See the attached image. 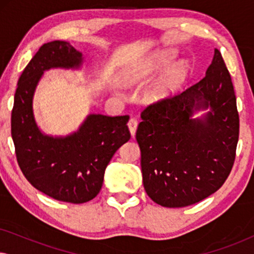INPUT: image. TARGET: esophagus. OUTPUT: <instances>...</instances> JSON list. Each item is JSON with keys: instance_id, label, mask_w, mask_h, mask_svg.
<instances>
[{"instance_id": "obj_1", "label": "esophagus", "mask_w": 254, "mask_h": 254, "mask_svg": "<svg viewBox=\"0 0 254 254\" xmlns=\"http://www.w3.org/2000/svg\"><path fill=\"white\" fill-rule=\"evenodd\" d=\"M137 120L135 118H130L129 121H128V128H129V131L131 134V136H134L135 133H136V128H137Z\"/></svg>"}]
</instances>
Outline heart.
Instances as JSON below:
<instances>
[{
  "label": "heart",
  "mask_w": 254,
  "mask_h": 254,
  "mask_svg": "<svg viewBox=\"0 0 254 254\" xmlns=\"http://www.w3.org/2000/svg\"><path fill=\"white\" fill-rule=\"evenodd\" d=\"M172 58L168 53L155 54L147 61L142 62L136 67L128 69L125 74V81L129 84H134L140 81H144L158 74L162 69L171 64ZM187 70L185 65L178 64L169 69L162 77H159L145 93V100L148 103H161L171 98L185 82Z\"/></svg>",
  "instance_id": "b5f03b06"
}]
</instances>
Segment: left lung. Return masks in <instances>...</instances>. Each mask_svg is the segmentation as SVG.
I'll use <instances>...</instances> for the list:
<instances>
[{
	"label": "left lung",
	"instance_id": "left-lung-1",
	"mask_svg": "<svg viewBox=\"0 0 254 254\" xmlns=\"http://www.w3.org/2000/svg\"><path fill=\"white\" fill-rule=\"evenodd\" d=\"M209 108L202 118L194 112ZM136 130L143 186L163 207L199 202L230 175L239 136V116L231 76L215 50L206 76L185 91L141 113Z\"/></svg>",
	"mask_w": 254,
	"mask_h": 254
}]
</instances>
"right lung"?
<instances>
[{"instance_id": "add662e5", "label": "right lung", "mask_w": 254, "mask_h": 254, "mask_svg": "<svg viewBox=\"0 0 254 254\" xmlns=\"http://www.w3.org/2000/svg\"><path fill=\"white\" fill-rule=\"evenodd\" d=\"M82 53L67 41L44 44L24 69L11 112V136L23 175L38 190L55 200L84 203L103 186L116 151L130 138L128 116L90 114L77 131L64 137L41 133L33 114V95L45 70L78 69Z\"/></svg>"}]
</instances>
